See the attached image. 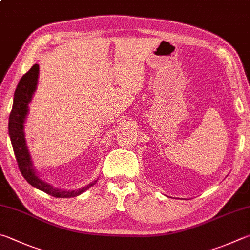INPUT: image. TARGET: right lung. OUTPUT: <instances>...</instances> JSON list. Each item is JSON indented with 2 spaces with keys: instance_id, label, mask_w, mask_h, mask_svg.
<instances>
[{
  "instance_id": "right-lung-1",
  "label": "right lung",
  "mask_w": 250,
  "mask_h": 250,
  "mask_svg": "<svg viewBox=\"0 0 250 250\" xmlns=\"http://www.w3.org/2000/svg\"><path fill=\"white\" fill-rule=\"evenodd\" d=\"M39 73V65L34 64L31 69L22 75L20 83L15 89L14 102L10 113V119H8V133H10L13 151H14L16 162L22 177L33 186L39 190H42L50 196L56 198H71L76 197L79 194L86 191L89 187L97 183V180L93 181L92 184L73 191H66V190L56 189L52 186L44 183L39 177L36 175L33 168V164L30 161V155L26 147L25 135H24V122L25 118L28 111V104L31 101L33 94L37 86Z\"/></svg>"
}]
</instances>
